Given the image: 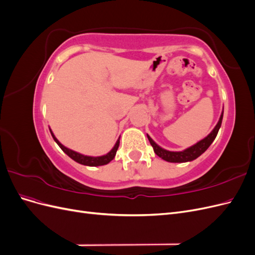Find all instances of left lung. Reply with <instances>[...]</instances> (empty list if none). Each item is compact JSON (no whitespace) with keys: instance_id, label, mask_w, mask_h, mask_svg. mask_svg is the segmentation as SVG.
<instances>
[{"instance_id":"left-lung-1","label":"left lung","mask_w":255,"mask_h":255,"mask_svg":"<svg viewBox=\"0 0 255 255\" xmlns=\"http://www.w3.org/2000/svg\"><path fill=\"white\" fill-rule=\"evenodd\" d=\"M222 118H223V111L220 115L219 121L217 122V125H216V127L214 128L212 132L205 138H203L202 140L198 141L194 145H191L189 148L185 149L183 151H168L166 149H163L161 146H159L155 141H154L148 134H146V136H148V139L151 145L153 146V150L157 156L163 158L166 161H169V163H186V161H191L196 159L208 149V146L212 144V142L215 140L216 136L218 134V130L221 127Z\"/></svg>"}]
</instances>
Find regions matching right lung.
<instances>
[{
	"label": "right lung",
	"mask_w": 255,
	"mask_h": 255,
	"mask_svg": "<svg viewBox=\"0 0 255 255\" xmlns=\"http://www.w3.org/2000/svg\"><path fill=\"white\" fill-rule=\"evenodd\" d=\"M50 132H51V135L53 137V139L55 140V142L59 145V148L63 150L69 157H71L73 160L76 161V163L85 165V166H90V167L103 166V165L109 164L110 161H112L114 159V157L116 155V152H117V150L119 148V143H120V137H119L117 142L115 143L114 148L109 153L105 154V155H102V156H88V155H84V154H81L79 152H75V151H73L71 149L66 148L64 144H61L58 141V139L55 137V135L53 134L51 128H50Z\"/></svg>",
	"instance_id": "add662e5"
}]
</instances>
